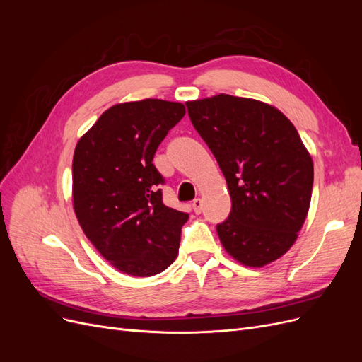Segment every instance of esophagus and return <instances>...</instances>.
<instances>
[{
	"label": "esophagus",
	"mask_w": 362,
	"mask_h": 362,
	"mask_svg": "<svg viewBox=\"0 0 362 362\" xmlns=\"http://www.w3.org/2000/svg\"><path fill=\"white\" fill-rule=\"evenodd\" d=\"M192 210H193L196 214H199V213L202 211V201H201V199H194V201L192 202Z\"/></svg>",
	"instance_id": "esophagus-1"
}]
</instances>
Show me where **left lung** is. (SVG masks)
I'll list each match as a JSON object with an SVG mask.
<instances>
[{
  "label": "left lung",
  "instance_id": "1",
  "mask_svg": "<svg viewBox=\"0 0 362 362\" xmlns=\"http://www.w3.org/2000/svg\"><path fill=\"white\" fill-rule=\"evenodd\" d=\"M223 172L233 208L217 225L238 262L261 267L293 246L311 202L314 168L298 129L275 107L216 95L185 103Z\"/></svg>",
  "mask_w": 362,
  "mask_h": 362
}]
</instances>
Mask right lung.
I'll return each mask as SVG.
<instances>
[{"label":"right lung","mask_w":362,"mask_h":362,"mask_svg":"<svg viewBox=\"0 0 362 362\" xmlns=\"http://www.w3.org/2000/svg\"><path fill=\"white\" fill-rule=\"evenodd\" d=\"M184 115L182 104L163 100L116 104L76 144V218L98 252L127 275H157L178 255L189 214L163 204L164 178L152 160Z\"/></svg>","instance_id":"1"}]
</instances>
